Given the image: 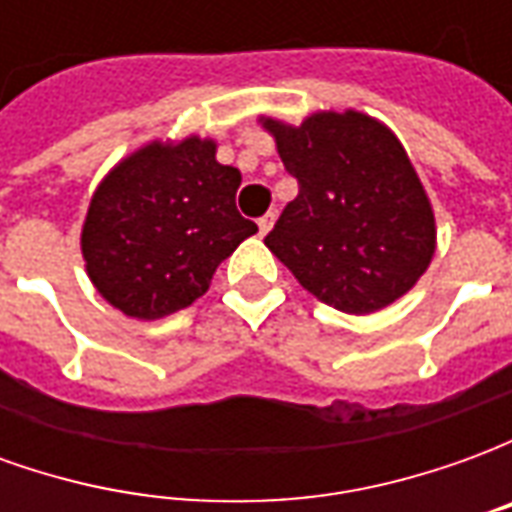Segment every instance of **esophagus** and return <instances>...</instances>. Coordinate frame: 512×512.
Returning a JSON list of instances; mask_svg holds the SVG:
<instances>
[{"mask_svg":"<svg viewBox=\"0 0 512 512\" xmlns=\"http://www.w3.org/2000/svg\"><path fill=\"white\" fill-rule=\"evenodd\" d=\"M271 224H274V213H266V216H260V219H257V230H260V235H266L268 230H271Z\"/></svg>","mask_w":512,"mask_h":512,"instance_id":"1","label":"esophagus"}]
</instances>
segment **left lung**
Listing matches in <instances>:
<instances>
[{"label": "left lung", "mask_w": 512, "mask_h": 512, "mask_svg": "<svg viewBox=\"0 0 512 512\" xmlns=\"http://www.w3.org/2000/svg\"><path fill=\"white\" fill-rule=\"evenodd\" d=\"M263 128L299 180L266 246L301 288L351 315L406 296L436 252V222L397 136L354 109L301 126L263 117Z\"/></svg>", "instance_id": "obj_1"}]
</instances>
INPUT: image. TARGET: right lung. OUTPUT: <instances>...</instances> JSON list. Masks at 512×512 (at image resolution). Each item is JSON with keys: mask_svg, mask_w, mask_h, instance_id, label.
<instances>
[{"mask_svg": "<svg viewBox=\"0 0 512 512\" xmlns=\"http://www.w3.org/2000/svg\"><path fill=\"white\" fill-rule=\"evenodd\" d=\"M241 172L216 161V142H150L95 189L82 255L98 293L128 318L156 321L189 307L216 266L257 224L235 208Z\"/></svg>", "mask_w": 512, "mask_h": 512, "instance_id": "obj_1", "label": "right lung"}]
</instances>
